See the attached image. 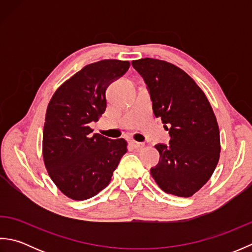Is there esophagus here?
<instances>
[{
  "instance_id": "obj_1",
  "label": "esophagus",
  "mask_w": 252,
  "mask_h": 252,
  "mask_svg": "<svg viewBox=\"0 0 252 252\" xmlns=\"http://www.w3.org/2000/svg\"><path fill=\"white\" fill-rule=\"evenodd\" d=\"M130 145H131L132 147H134V148H141V147L144 146V144H143V143H140V142H136V141H134V140H131V141H130Z\"/></svg>"
}]
</instances>
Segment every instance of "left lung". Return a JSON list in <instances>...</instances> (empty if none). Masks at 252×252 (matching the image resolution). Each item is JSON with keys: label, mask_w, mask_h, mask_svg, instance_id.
<instances>
[{"label": "left lung", "mask_w": 252, "mask_h": 252, "mask_svg": "<svg viewBox=\"0 0 252 252\" xmlns=\"http://www.w3.org/2000/svg\"><path fill=\"white\" fill-rule=\"evenodd\" d=\"M147 85L156 118L170 126L169 145L157 144L159 162L151 169L167 194L190 197L210 179L220 158V131L205 93L173 63L154 58L133 61Z\"/></svg>", "instance_id": "left-lung-1"}]
</instances>
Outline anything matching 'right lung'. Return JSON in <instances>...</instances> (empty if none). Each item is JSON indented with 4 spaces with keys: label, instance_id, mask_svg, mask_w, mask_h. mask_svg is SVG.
<instances>
[{
    "label": "right lung",
    "instance_id": "obj_1",
    "mask_svg": "<svg viewBox=\"0 0 252 252\" xmlns=\"http://www.w3.org/2000/svg\"><path fill=\"white\" fill-rule=\"evenodd\" d=\"M130 67L105 60L83 67L51 98L43 129V159L52 181L67 197L85 200L109 184L126 153V141L92 134L90 123L106 110V90Z\"/></svg>",
    "mask_w": 252,
    "mask_h": 252
}]
</instances>
